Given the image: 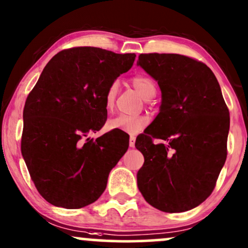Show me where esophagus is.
<instances>
[{
    "label": "esophagus",
    "instance_id": "esophagus-1",
    "mask_svg": "<svg viewBox=\"0 0 248 248\" xmlns=\"http://www.w3.org/2000/svg\"><path fill=\"white\" fill-rule=\"evenodd\" d=\"M134 146H135V138H134V136H130V138H129V147L133 148Z\"/></svg>",
    "mask_w": 248,
    "mask_h": 248
}]
</instances>
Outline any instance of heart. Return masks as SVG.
Masks as SVG:
<instances>
[{
	"instance_id": "b5f03b06",
	"label": "heart",
	"mask_w": 248,
	"mask_h": 248,
	"mask_svg": "<svg viewBox=\"0 0 248 248\" xmlns=\"http://www.w3.org/2000/svg\"><path fill=\"white\" fill-rule=\"evenodd\" d=\"M132 85L139 92L144 100H150L156 94V85L152 78L147 76H135L132 78ZM118 93V84L112 82L107 88L105 94V107L106 109H112L114 106V101ZM148 124L147 116H129V115H118L110 119L107 122L108 129L121 130L129 134H136L146 128Z\"/></svg>"
}]
</instances>
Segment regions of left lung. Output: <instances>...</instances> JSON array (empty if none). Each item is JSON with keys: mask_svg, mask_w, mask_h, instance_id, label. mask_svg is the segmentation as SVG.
Wrapping results in <instances>:
<instances>
[{"mask_svg": "<svg viewBox=\"0 0 248 248\" xmlns=\"http://www.w3.org/2000/svg\"><path fill=\"white\" fill-rule=\"evenodd\" d=\"M138 66L157 81L160 113L136 149L144 163L138 186L163 212L191 210L211 195L226 161L230 113L213 72L203 62L176 53L139 56ZM153 138L163 144L154 145Z\"/></svg>", "mask_w": 248, "mask_h": 248, "instance_id": "1", "label": "left lung"}]
</instances>
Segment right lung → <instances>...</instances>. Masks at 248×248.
<instances>
[{"instance_id": "1", "label": "right lung", "mask_w": 248, "mask_h": 248, "mask_svg": "<svg viewBox=\"0 0 248 248\" xmlns=\"http://www.w3.org/2000/svg\"><path fill=\"white\" fill-rule=\"evenodd\" d=\"M135 57L91 46L61 51L28 95L22 156L38 192L52 205L80 209L94 203L127 152L129 138L121 132L83 138L105 124L107 88Z\"/></svg>"}]
</instances>
